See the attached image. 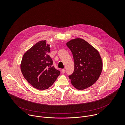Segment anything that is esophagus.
Instances as JSON below:
<instances>
[{"mask_svg":"<svg viewBox=\"0 0 125 125\" xmlns=\"http://www.w3.org/2000/svg\"><path fill=\"white\" fill-rule=\"evenodd\" d=\"M65 72H66V71H65V69H62V72L63 74H64V73H65Z\"/></svg>","mask_w":125,"mask_h":125,"instance_id":"1","label":"esophagus"}]
</instances>
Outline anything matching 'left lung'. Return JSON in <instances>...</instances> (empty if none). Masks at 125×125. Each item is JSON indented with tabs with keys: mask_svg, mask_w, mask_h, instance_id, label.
<instances>
[{
	"mask_svg": "<svg viewBox=\"0 0 125 125\" xmlns=\"http://www.w3.org/2000/svg\"><path fill=\"white\" fill-rule=\"evenodd\" d=\"M72 52L74 71L69 76L72 85L83 90L94 84L102 70V61L98 51L83 39L77 38L66 43Z\"/></svg>",
	"mask_w": 125,
	"mask_h": 125,
	"instance_id": "8db88e82",
	"label": "left lung"
}]
</instances>
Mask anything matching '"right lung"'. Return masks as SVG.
I'll list each match as a JSON object with an SVG mask.
<instances>
[{
  "label": "right lung",
  "instance_id": "right-lung-1",
  "mask_svg": "<svg viewBox=\"0 0 125 125\" xmlns=\"http://www.w3.org/2000/svg\"><path fill=\"white\" fill-rule=\"evenodd\" d=\"M46 42L41 41L33 45L24 54L21 63L25 79L34 88L42 91L51 86L60 74L52 65L48 54L50 45Z\"/></svg>",
  "mask_w": 125,
  "mask_h": 125
}]
</instances>
